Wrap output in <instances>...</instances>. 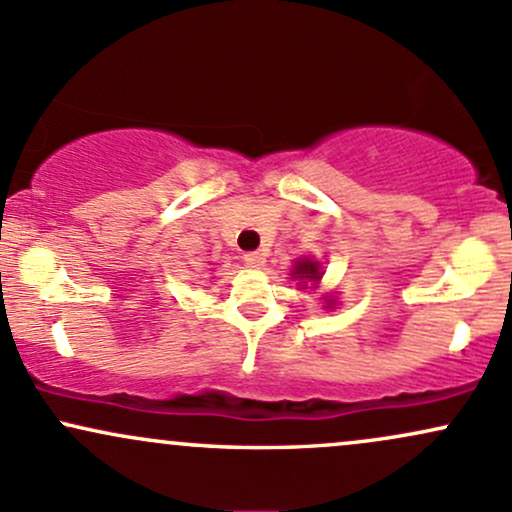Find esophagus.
Here are the masks:
<instances>
[{"mask_svg":"<svg viewBox=\"0 0 512 512\" xmlns=\"http://www.w3.org/2000/svg\"><path fill=\"white\" fill-rule=\"evenodd\" d=\"M243 260H245V265H250V267H262L265 265V255H262V252H245L243 255Z\"/></svg>","mask_w":512,"mask_h":512,"instance_id":"obj_1","label":"esophagus"}]
</instances>
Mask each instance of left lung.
Listing matches in <instances>:
<instances>
[{
  "instance_id": "8db88e82",
  "label": "left lung",
  "mask_w": 512,
  "mask_h": 512,
  "mask_svg": "<svg viewBox=\"0 0 512 512\" xmlns=\"http://www.w3.org/2000/svg\"><path fill=\"white\" fill-rule=\"evenodd\" d=\"M294 274H296V277H299V279H313V282H316V279H320V267H318V262L301 260L299 265H296ZM301 284H303V282H301Z\"/></svg>"
}]
</instances>
